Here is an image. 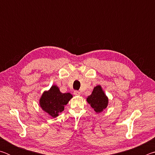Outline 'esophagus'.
I'll return each mask as SVG.
<instances>
[{"label": "esophagus", "mask_w": 155, "mask_h": 155, "mask_svg": "<svg viewBox=\"0 0 155 155\" xmlns=\"http://www.w3.org/2000/svg\"><path fill=\"white\" fill-rule=\"evenodd\" d=\"M74 94L75 96H80L81 95V92L79 91H77V90H75L74 91Z\"/></svg>", "instance_id": "1"}]
</instances>
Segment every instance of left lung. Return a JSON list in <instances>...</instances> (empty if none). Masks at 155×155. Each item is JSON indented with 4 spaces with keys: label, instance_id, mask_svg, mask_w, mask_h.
I'll return each mask as SVG.
<instances>
[{
    "label": "left lung",
    "instance_id": "8db88e82",
    "mask_svg": "<svg viewBox=\"0 0 155 155\" xmlns=\"http://www.w3.org/2000/svg\"><path fill=\"white\" fill-rule=\"evenodd\" d=\"M87 101L96 113L103 111L108 104V98L100 85L94 88L92 94L87 97Z\"/></svg>",
    "mask_w": 155,
    "mask_h": 155
}]
</instances>
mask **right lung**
<instances>
[{
  "label": "right lung",
  "mask_w": 155,
  "mask_h": 155,
  "mask_svg": "<svg viewBox=\"0 0 155 155\" xmlns=\"http://www.w3.org/2000/svg\"><path fill=\"white\" fill-rule=\"evenodd\" d=\"M72 95L70 93L63 94L56 85L52 86L50 90L45 91L41 96L40 101V106L44 111L52 117H56L59 113L64 110Z\"/></svg>",
  "instance_id": "add662e5"
}]
</instances>
